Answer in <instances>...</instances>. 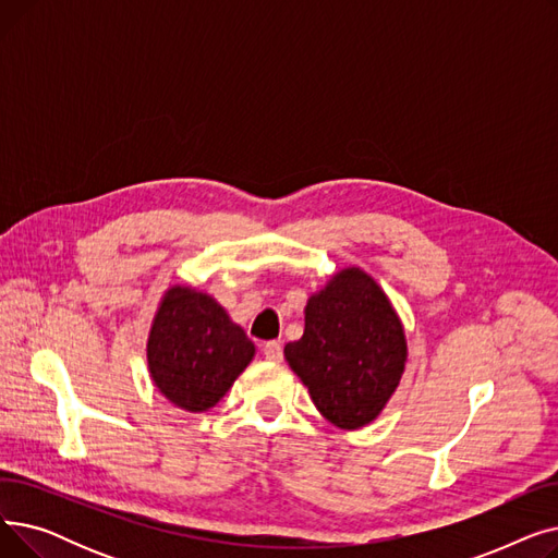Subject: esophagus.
<instances>
[{"label":"esophagus","mask_w":558,"mask_h":558,"mask_svg":"<svg viewBox=\"0 0 558 558\" xmlns=\"http://www.w3.org/2000/svg\"><path fill=\"white\" fill-rule=\"evenodd\" d=\"M262 350H264V357H267L269 362L282 360V343L280 341H267Z\"/></svg>","instance_id":"esophagus-1"}]
</instances>
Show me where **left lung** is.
<instances>
[{
    "mask_svg": "<svg viewBox=\"0 0 558 558\" xmlns=\"http://www.w3.org/2000/svg\"><path fill=\"white\" fill-rule=\"evenodd\" d=\"M284 360L324 418L341 429L371 425L396 393L407 339L385 289L360 267L335 274L307 299L305 332Z\"/></svg>",
    "mask_w": 558,
    "mask_h": 558,
    "instance_id": "1",
    "label": "left lung"
}]
</instances>
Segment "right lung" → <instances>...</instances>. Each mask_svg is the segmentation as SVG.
I'll list each match as a JSON object with an SVG mask.
<instances>
[{
	"mask_svg": "<svg viewBox=\"0 0 558 558\" xmlns=\"http://www.w3.org/2000/svg\"><path fill=\"white\" fill-rule=\"evenodd\" d=\"M253 357L255 343L210 294L190 284L165 291L146 341V364L171 404L208 412Z\"/></svg>",
	"mask_w": 558,
	"mask_h": 558,
	"instance_id": "1",
	"label": "right lung"
}]
</instances>
